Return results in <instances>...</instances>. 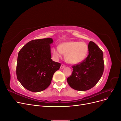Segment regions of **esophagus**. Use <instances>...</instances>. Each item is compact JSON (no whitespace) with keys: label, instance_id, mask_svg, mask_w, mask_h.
<instances>
[{"label":"esophagus","instance_id":"1","mask_svg":"<svg viewBox=\"0 0 121 121\" xmlns=\"http://www.w3.org/2000/svg\"><path fill=\"white\" fill-rule=\"evenodd\" d=\"M65 67V65H64V64H61V65H60V69H64Z\"/></svg>","mask_w":121,"mask_h":121}]
</instances>
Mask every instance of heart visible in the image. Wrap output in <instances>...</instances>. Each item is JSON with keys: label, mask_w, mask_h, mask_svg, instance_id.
I'll use <instances>...</instances> for the list:
<instances>
[{"label": "heart", "mask_w": 121, "mask_h": 121, "mask_svg": "<svg viewBox=\"0 0 121 121\" xmlns=\"http://www.w3.org/2000/svg\"><path fill=\"white\" fill-rule=\"evenodd\" d=\"M52 52L56 59L62 57L64 53H65V58L69 63L77 64L86 57L88 47L84 42L69 41L53 47Z\"/></svg>", "instance_id": "heart-1"}]
</instances>
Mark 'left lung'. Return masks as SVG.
Masks as SVG:
<instances>
[{"label": "left lung", "instance_id": "obj_1", "mask_svg": "<svg viewBox=\"0 0 121 121\" xmlns=\"http://www.w3.org/2000/svg\"><path fill=\"white\" fill-rule=\"evenodd\" d=\"M89 54L85 60L72 66V75L67 78L71 88L78 91L92 88L99 81L104 71V54L95 43L88 44Z\"/></svg>", "mask_w": 121, "mask_h": 121}]
</instances>
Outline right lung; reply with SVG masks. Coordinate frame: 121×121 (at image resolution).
<instances>
[{
	"mask_svg": "<svg viewBox=\"0 0 121 121\" xmlns=\"http://www.w3.org/2000/svg\"><path fill=\"white\" fill-rule=\"evenodd\" d=\"M52 38L33 40L18 53L16 68L17 79L26 89L37 92L46 89L52 82L54 73L61 64L51 59Z\"/></svg>",
	"mask_w": 121,
	"mask_h": 121,
	"instance_id": "add662e5",
	"label": "right lung"
}]
</instances>
